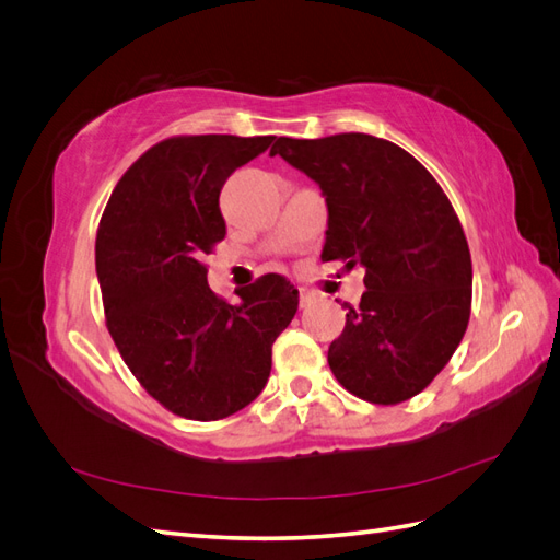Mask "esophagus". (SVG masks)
<instances>
[{"instance_id":"1","label":"esophagus","mask_w":560,"mask_h":560,"mask_svg":"<svg viewBox=\"0 0 560 560\" xmlns=\"http://www.w3.org/2000/svg\"><path fill=\"white\" fill-rule=\"evenodd\" d=\"M311 301H313V292H308V290H301V292H299V303H301V308H306Z\"/></svg>"}]
</instances>
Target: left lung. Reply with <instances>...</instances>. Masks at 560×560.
<instances>
[{
    "instance_id": "8db88e82",
    "label": "left lung",
    "mask_w": 560,
    "mask_h": 560,
    "mask_svg": "<svg viewBox=\"0 0 560 560\" xmlns=\"http://www.w3.org/2000/svg\"><path fill=\"white\" fill-rule=\"evenodd\" d=\"M280 154L327 202L322 261L364 268L360 308L329 366L348 393L397 404L425 389L460 346L471 306V257L442 186L409 151L364 132L278 138Z\"/></svg>"
}]
</instances>
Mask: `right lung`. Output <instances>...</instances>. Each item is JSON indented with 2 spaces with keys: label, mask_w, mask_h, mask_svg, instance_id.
<instances>
[{
  "label": "right lung",
  "mask_w": 560,
  "mask_h": 560,
  "mask_svg": "<svg viewBox=\"0 0 560 560\" xmlns=\"http://www.w3.org/2000/svg\"><path fill=\"white\" fill-rule=\"evenodd\" d=\"M273 135L171 138L118 179L95 241L107 327L124 362L167 411L219 420L259 397L270 350L299 308V290L268 273L219 299L200 264L226 235L219 194Z\"/></svg>",
  "instance_id": "1"
}]
</instances>
